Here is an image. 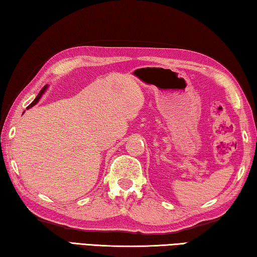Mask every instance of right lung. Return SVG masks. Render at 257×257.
<instances>
[{"instance_id": "obj_1", "label": "right lung", "mask_w": 257, "mask_h": 257, "mask_svg": "<svg viewBox=\"0 0 257 257\" xmlns=\"http://www.w3.org/2000/svg\"><path fill=\"white\" fill-rule=\"evenodd\" d=\"M48 86H49V85H45V86L43 87V89H42V90L40 91V93H39V94H37V96H36V98H35V100H34V101H33V102H32L31 104H29V106L27 107V109H28V108H32L33 106H35V104H36L37 102H39V101H40V99L42 98V95H43V94H44V92L46 91V89H48Z\"/></svg>"}]
</instances>
